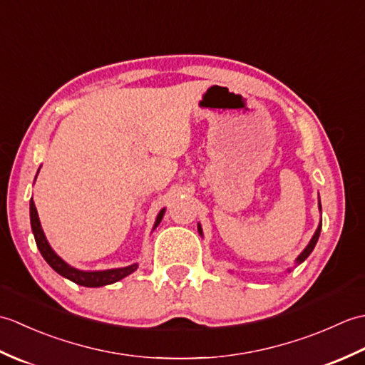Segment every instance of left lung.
I'll list each match as a JSON object with an SVG mask.
<instances>
[{
    "mask_svg": "<svg viewBox=\"0 0 365 365\" xmlns=\"http://www.w3.org/2000/svg\"><path fill=\"white\" fill-rule=\"evenodd\" d=\"M319 208H320V212H322V204H320V197H319ZM197 230H199V234H200V237H204V234H202V227H200V224H197ZM320 232H322V221H320V224H319V227H317V230H315V234H314V237L311 238V242H309V245L304 247V251H302L298 257H297V260H294V263H297V265H299V263H302L304 262L309 255H311V252L314 251V247H315V245H317V242H319V237H320ZM290 273L292 271V268H289L287 269Z\"/></svg>",
    "mask_w": 365,
    "mask_h": 365,
    "instance_id": "1",
    "label": "left lung"
}]
</instances>
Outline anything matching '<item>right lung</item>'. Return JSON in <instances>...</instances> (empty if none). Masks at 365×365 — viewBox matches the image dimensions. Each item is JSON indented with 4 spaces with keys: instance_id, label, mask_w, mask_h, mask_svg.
Listing matches in <instances>:
<instances>
[{
    "instance_id": "right-lung-1",
    "label": "right lung",
    "mask_w": 365,
    "mask_h": 365,
    "mask_svg": "<svg viewBox=\"0 0 365 365\" xmlns=\"http://www.w3.org/2000/svg\"><path fill=\"white\" fill-rule=\"evenodd\" d=\"M37 174H38V170H37ZM165 212H166V208H161L160 213L157 215V220H155L152 230L158 227V224L161 222L163 216H165ZM29 218H31V229H33V234L36 238V245L38 247V251H41L42 257L54 271H56L58 274L68 279V281H72V282L83 285V287H103V285H110V284L118 282V281H120V279L127 277L128 274H131L133 271L138 269V263H133V265H128L123 268H111V269H102V271H83V269L68 265L67 262H64L56 252L53 251V247L50 246L48 240H46L43 230H42V226H41V221H38V215H37L33 197H31V200H29Z\"/></svg>"
}]
</instances>
